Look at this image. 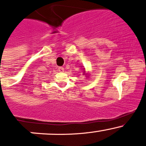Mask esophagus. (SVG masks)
I'll return each mask as SVG.
<instances>
[{"mask_svg":"<svg viewBox=\"0 0 146 146\" xmlns=\"http://www.w3.org/2000/svg\"><path fill=\"white\" fill-rule=\"evenodd\" d=\"M58 71L61 72V73H62V72L64 71V68L63 67H59V68H58Z\"/></svg>","mask_w":146,"mask_h":146,"instance_id":"esophagus-1","label":"esophagus"}]
</instances>
